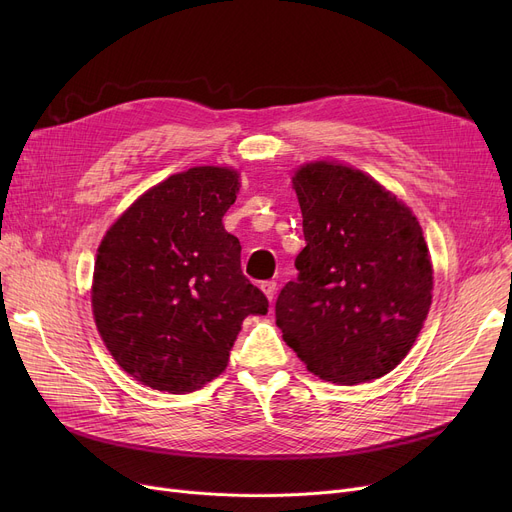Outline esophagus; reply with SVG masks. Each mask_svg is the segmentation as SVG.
Instances as JSON below:
<instances>
[{
  "label": "esophagus",
  "mask_w": 512,
  "mask_h": 512,
  "mask_svg": "<svg viewBox=\"0 0 512 512\" xmlns=\"http://www.w3.org/2000/svg\"><path fill=\"white\" fill-rule=\"evenodd\" d=\"M261 290L265 292V297L270 299V303H274V299H276V290H278V284H276L274 280H265V282H261Z\"/></svg>",
  "instance_id": "obj_1"
}]
</instances>
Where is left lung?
Returning a JSON list of instances; mask_svg holds the SVG:
<instances>
[{"label":"left lung","instance_id":"left-lung-1","mask_svg":"<svg viewBox=\"0 0 512 512\" xmlns=\"http://www.w3.org/2000/svg\"><path fill=\"white\" fill-rule=\"evenodd\" d=\"M307 245L276 301L284 342L317 378L355 386L405 359L434 270L413 211L361 170L313 161L292 176Z\"/></svg>","mask_w":512,"mask_h":512}]
</instances>
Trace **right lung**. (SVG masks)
Instances as JSON below:
<instances>
[{"label": "right lung", "instance_id": "add662e5", "mask_svg": "<svg viewBox=\"0 0 512 512\" xmlns=\"http://www.w3.org/2000/svg\"><path fill=\"white\" fill-rule=\"evenodd\" d=\"M238 184V172L218 166L174 174L101 240L97 330L118 365L153 390L186 394L218 378L242 319L270 307L242 276L240 242L222 224Z\"/></svg>", "mask_w": 512, "mask_h": 512}]
</instances>
